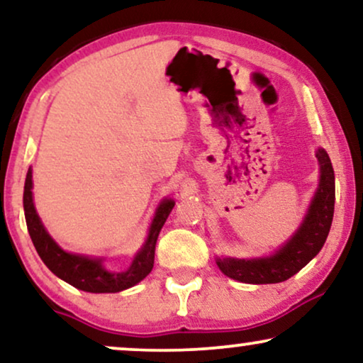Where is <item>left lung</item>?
<instances>
[{"instance_id":"1","label":"left lung","mask_w":363,"mask_h":363,"mask_svg":"<svg viewBox=\"0 0 363 363\" xmlns=\"http://www.w3.org/2000/svg\"><path fill=\"white\" fill-rule=\"evenodd\" d=\"M320 165L319 188H317L307 215L289 241L274 255L256 259L218 257L216 264L231 279L247 284H276L287 281L299 272L317 252L329 236L335 203V177L330 158L324 148L315 153Z\"/></svg>"}]
</instances>
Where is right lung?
<instances>
[{
    "mask_svg": "<svg viewBox=\"0 0 363 363\" xmlns=\"http://www.w3.org/2000/svg\"><path fill=\"white\" fill-rule=\"evenodd\" d=\"M33 172L28 170L26 183H24V216H26V225L29 236H31L33 245L36 247L39 257L44 264L51 269L57 277L69 284L77 287V289L86 292H118L128 287L135 286L137 282L150 274L155 259V245L157 238L160 235L162 226L165 225L168 215L175 206L173 200H163L160 206L157 208L155 216L148 231V238L142 250L133 257L130 267L127 271H107L102 264L101 257H89L81 255H72L66 252L57 246V242L49 236L46 228L39 220L36 208L33 203Z\"/></svg>",
    "mask_w": 363,
    "mask_h": 363,
    "instance_id": "1",
    "label": "right lung"
}]
</instances>
